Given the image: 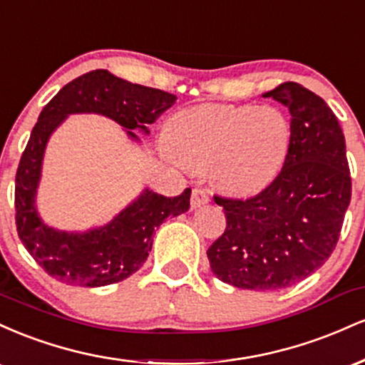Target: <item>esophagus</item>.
I'll return each mask as SVG.
<instances>
[{"label": "esophagus", "instance_id": "1", "mask_svg": "<svg viewBox=\"0 0 365 365\" xmlns=\"http://www.w3.org/2000/svg\"><path fill=\"white\" fill-rule=\"evenodd\" d=\"M209 202V195L207 192L204 190V188H194L192 190V197H190V206L197 209L200 206H204V204Z\"/></svg>", "mask_w": 365, "mask_h": 365}]
</instances>
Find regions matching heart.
Masks as SVG:
<instances>
[{"label":"heart","mask_w":365,"mask_h":365,"mask_svg":"<svg viewBox=\"0 0 365 365\" xmlns=\"http://www.w3.org/2000/svg\"><path fill=\"white\" fill-rule=\"evenodd\" d=\"M166 144L192 170L212 168L221 187L254 194L282 171L290 149V121L274 106L200 104L166 121Z\"/></svg>","instance_id":"1"}]
</instances>
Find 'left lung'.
I'll return each mask as SVG.
<instances>
[{
	"label": "left lung",
	"mask_w": 365,
	"mask_h": 365,
	"mask_svg": "<svg viewBox=\"0 0 365 365\" xmlns=\"http://www.w3.org/2000/svg\"><path fill=\"white\" fill-rule=\"evenodd\" d=\"M264 98L290 111L292 139L282 171L257 195H215L225 233L207 249L211 271L244 290H283L329 259L351 197L345 137L324 99L295 82Z\"/></svg>",
	"instance_id": "left-lung-1"
}]
</instances>
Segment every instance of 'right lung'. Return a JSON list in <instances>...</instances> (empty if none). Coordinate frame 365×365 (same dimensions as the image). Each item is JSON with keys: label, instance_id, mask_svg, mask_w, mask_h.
<instances>
[{"label": "right lung", "instance_id": "add662e5", "mask_svg": "<svg viewBox=\"0 0 365 365\" xmlns=\"http://www.w3.org/2000/svg\"><path fill=\"white\" fill-rule=\"evenodd\" d=\"M177 101L170 92L92 70L63 89L44 106L34 125L15 177V223L20 240L34 261L56 282L72 287H106L123 282L145 262L153 249L154 230L166 217L190 207V188L165 197L145 188L110 223L86 233H68L44 225L36 209L44 149L49 135L72 113H98L127 128L149 133L153 125Z\"/></svg>", "mask_w": 365, "mask_h": 365}]
</instances>
